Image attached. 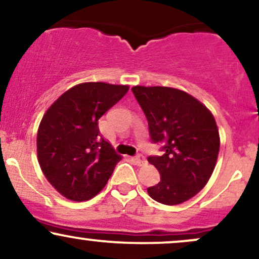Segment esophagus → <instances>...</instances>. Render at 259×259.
Segmentation results:
<instances>
[{
	"label": "esophagus",
	"instance_id": "obj_1",
	"mask_svg": "<svg viewBox=\"0 0 259 259\" xmlns=\"http://www.w3.org/2000/svg\"><path fill=\"white\" fill-rule=\"evenodd\" d=\"M133 160H134V162H135L138 165H144V164H146V159H145V157L141 156V154H139V156L133 157Z\"/></svg>",
	"mask_w": 259,
	"mask_h": 259
}]
</instances>
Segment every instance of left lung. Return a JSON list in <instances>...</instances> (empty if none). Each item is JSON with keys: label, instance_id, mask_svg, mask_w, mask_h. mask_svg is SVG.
I'll return each mask as SVG.
<instances>
[{"label": "left lung", "instance_id": "obj_1", "mask_svg": "<svg viewBox=\"0 0 259 259\" xmlns=\"http://www.w3.org/2000/svg\"><path fill=\"white\" fill-rule=\"evenodd\" d=\"M134 96L148 121L153 144H163L162 156H150L160 174L147 189L159 203H183L203 189L218 158V126L213 114L185 91L164 86H134Z\"/></svg>", "mask_w": 259, "mask_h": 259}]
</instances>
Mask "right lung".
<instances>
[{
  "instance_id": "1",
  "label": "right lung",
  "mask_w": 259,
  "mask_h": 259,
  "mask_svg": "<svg viewBox=\"0 0 259 259\" xmlns=\"http://www.w3.org/2000/svg\"><path fill=\"white\" fill-rule=\"evenodd\" d=\"M127 90L126 85L82 82L45 113L36 140L38 163L50 184L68 200L96 196L121 159L101 136L99 119Z\"/></svg>"
}]
</instances>
